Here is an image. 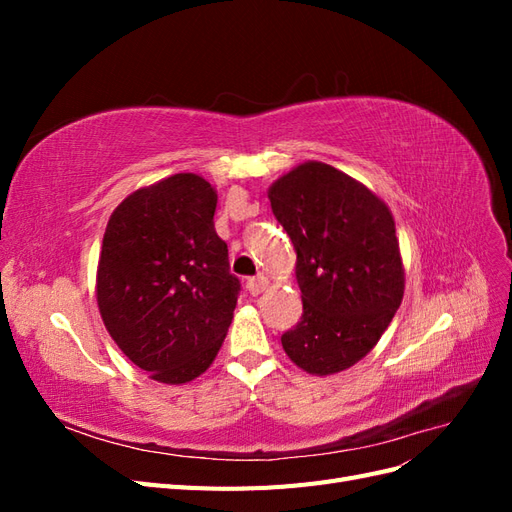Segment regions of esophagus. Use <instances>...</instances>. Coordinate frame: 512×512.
<instances>
[{
    "mask_svg": "<svg viewBox=\"0 0 512 512\" xmlns=\"http://www.w3.org/2000/svg\"><path fill=\"white\" fill-rule=\"evenodd\" d=\"M269 286V280L265 275H256L252 280H247V290H250L252 297H258V294Z\"/></svg>",
    "mask_w": 512,
    "mask_h": 512,
    "instance_id": "34e87169",
    "label": "esophagus"
}]
</instances>
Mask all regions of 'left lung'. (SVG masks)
Returning a JSON list of instances; mask_svg holds the SVG:
<instances>
[{"label":"left lung","instance_id":"1","mask_svg":"<svg viewBox=\"0 0 512 512\" xmlns=\"http://www.w3.org/2000/svg\"><path fill=\"white\" fill-rule=\"evenodd\" d=\"M267 194L297 252L303 301L301 322L282 346L307 374H339L378 344L404 299L393 213L361 181L314 160Z\"/></svg>","mask_w":512,"mask_h":512}]
</instances>
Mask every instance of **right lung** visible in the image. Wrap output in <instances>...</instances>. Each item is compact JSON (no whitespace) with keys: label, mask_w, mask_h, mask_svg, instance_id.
Listing matches in <instances>:
<instances>
[{"label":"right lung","mask_w":512,"mask_h":512,"mask_svg":"<svg viewBox=\"0 0 512 512\" xmlns=\"http://www.w3.org/2000/svg\"><path fill=\"white\" fill-rule=\"evenodd\" d=\"M218 192L194 173L138 188L106 224L96 277L104 327L151 380L185 384L209 369L241 284L213 226Z\"/></svg>","instance_id":"obj_1"}]
</instances>
